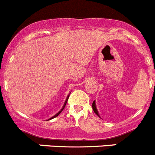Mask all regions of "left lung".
Here are the masks:
<instances>
[{"label": "left lung", "mask_w": 155, "mask_h": 155, "mask_svg": "<svg viewBox=\"0 0 155 155\" xmlns=\"http://www.w3.org/2000/svg\"><path fill=\"white\" fill-rule=\"evenodd\" d=\"M92 107H93V110L94 111V113H96V114L97 115V116L100 117V116H99V113H98V111H97V107H96V103H95V101L93 102V104H92Z\"/></svg>", "instance_id": "left-lung-1"}]
</instances>
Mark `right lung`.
<instances>
[{"label": "right lung", "mask_w": 155, "mask_h": 155, "mask_svg": "<svg viewBox=\"0 0 155 155\" xmlns=\"http://www.w3.org/2000/svg\"><path fill=\"white\" fill-rule=\"evenodd\" d=\"M68 97H69V95H68L67 98H66V101H65V102H64V106H63V107H62V108H61V110H60V111H59V112H58V113H56V114L54 115V116H52V117H51V118H50V119H48V120H50V119H53V118H55V117H56V116H58V115H59V114H60V113H61V112H62V110H64V107H65V105H66V104H67V101H68Z\"/></svg>", "instance_id": "add662e5"}]
</instances>
